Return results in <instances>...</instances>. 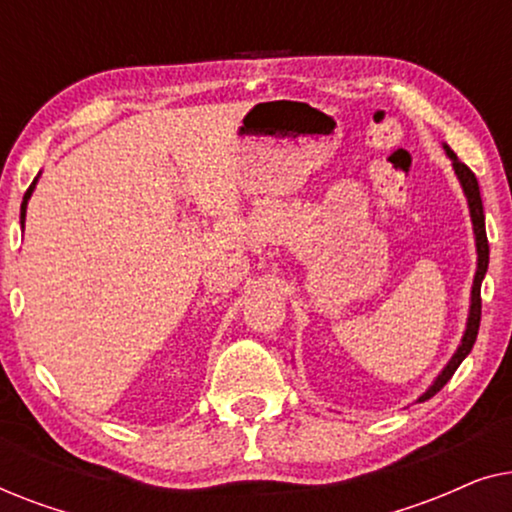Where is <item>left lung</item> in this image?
<instances>
[{"instance_id": "8db88e82", "label": "left lung", "mask_w": 512, "mask_h": 512, "mask_svg": "<svg viewBox=\"0 0 512 512\" xmlns=\"http://www.w3.org/2000/svg\"><path fill=\"white\" fill-rule=\"evenodd\" d=\"M445 153L452 160L454 174H457L459 184H461V188H464V195H466V200H468V209H471V221H473V233H475V249H478V270H475L473 289H471V310H468V321H466L464 338H461V345L457 347V352H454L452 359L447 361V366L443 368V373H440L436 380H433L431 387L426 389L422 396H419V403L429 401L431 396H436L438 391L443 389L447 382H450V377L454 375V370L461 366V361H464L466 356H468V352H471V349H473L475 338H478L480 314H482L480 286H482V279H485V272H487V265H489V244H487V233H485V212H482V198H480L478 179H475V174L468 170L464 163H461V160L457 158V153H454L450 146H445Z\"/></svg>"}]
</instances>
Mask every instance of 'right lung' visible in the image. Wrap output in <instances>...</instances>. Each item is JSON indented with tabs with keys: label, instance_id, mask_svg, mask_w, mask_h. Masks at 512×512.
<instances>
[{
	"label": "right lung",
	"instance_id": "obj_1",
	"mask_svg": "<svg viewBox=\"0 0 512 512\" xmlns=\"http://www.w3.org/2000/svg\"><path fill=\"white\" fill-rule=\"evenodd\" d=\"M34 186H37V179L32 181V186L27 188V193H25V198H23V205H20V226H23L25 223V212H27V200H30V195H32V191H34Z\"/></svg>",
	"mask_w": 512,
	"mask_h": 512
}]
</instances>
